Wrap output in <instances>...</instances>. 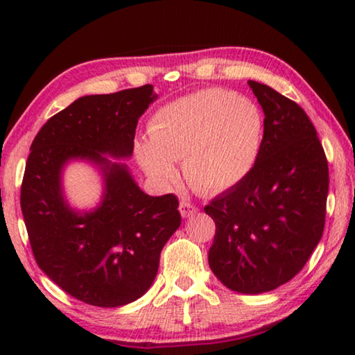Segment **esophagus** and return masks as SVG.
I'll return each mask as SVG.
<instances>
[{
    "instance_id": "1",
    "label": "esophagus",
    "mask_w": 355,
    "mask_h": 355,
    "mask_svg": "<svg viewBox=\"0 0 355 355\" xmlns=\"http://www.w3.org/2000/svg\"><path fill=\"white\" fill-rule=\"evenodd\" d=\"M179 211H181L182 218H189V216L196 215V213L198 211V208L189 200H181V203H179Z\"/></svg>"
}]
</instances>
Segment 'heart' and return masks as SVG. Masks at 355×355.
Here are the masks:
<instances>
[{
	"label": "heart",
	"mask_w": 355,
	"mask_h": 355,
	"mask_svg": "<svg viewBox=\"0 0 355 355\" xmlns=\"http://www.w3.org/2000/svg\"><path fill=\"white\" fill-rule=\"evenodd\" d=\"M263 116L247 98L221 89L182 96L159 108L148 123L150 142H135V158L153 181L173 184L182 162L187 182L200 192L239 186L259 162Z\"/></svg>",
	"instance_id": "heart-1"
}]
</instances>
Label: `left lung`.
<instances>
[{
    "mask_svg": "<svg viewBox=\"0 0 355 355\" xmlns=\"http://www.w3.org/2000/svg\"><path fill=\"white\" fill-rule=\"evenodd\" d=\"M249 87L265 113L259 162L203 210L216 225L208 252L213 275L236 293L261 294L293 279L318 245L329 176L305 111L268 85Z\"/></svg>",
    "mask_w": 355,
    "mask_h": 355,
    "instance_id": "1",
    "label": "left lung"
}]
</instances>
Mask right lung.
Masks as SVG:
<instances>
[{"label":"right lung","instance_id":"1","mask_svg":"<svg viewBox=\"0 0 355 355\" xmlns=\"http://www.w3.org/2000/svg\"><path fill=\"white\" fill-rule=\"evenodd\" d=\"M157 98L153 85L80 96L32 142L21 208L33 257L53 283L85 304L111 309L142 297L181 226L176 196H148L118 162L132 157L137 121ZM72 161L92 164L102 178L101 202L90 211L65 198L62 174Z\"/></svg>","mask_w":355,"mask_h":355}]
</instances>
